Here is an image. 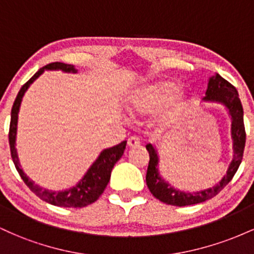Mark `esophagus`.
Returning <instances> with one entry per match:
<instances>
[{
	"mask_svg": "<svg viewBox=\"0 0 254 254\" xmlns=\"http://www.w3.org/2000/svg\"><path fill=\"white\" fill-rule=\"evenodd\" d=\"M127 145H129L130 148L139 147V145H141V139L137 136H131L130 138L127 139Z\"/></svg>",
	"mask_w": 254,
	"mask_h": 254,
	"instance_id": "esophagus-1",
	"label": "esophagus"
}]
</instances>
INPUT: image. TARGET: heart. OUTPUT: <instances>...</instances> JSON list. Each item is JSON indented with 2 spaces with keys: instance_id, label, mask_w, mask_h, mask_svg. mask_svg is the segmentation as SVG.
<instances>
[{
  "instance_id": "obj_1",
  "label": "heart",
  "mask_w": 254,
  "mask_h": 254,
  "mask_svg": "<svg viewBox=\"0 0 254 254\" xmlns=\"http://www.w3.org/2000/svg\"><path fill=\"white\" fill-rule=\"evenodd\" d=\"M179 89V84L173 81H157L141 93L135 95L130 100V110L132 112L145 113L160 106L166 100L173 97ZM185 107V100L183 97H176L171 105V109L165 116V121H174L180 116Z\"/></svg>"
}]
</instances>
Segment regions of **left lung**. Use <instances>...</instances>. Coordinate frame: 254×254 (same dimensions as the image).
I'll return each mask as SVG.
<instances>
[{
  "label": "left lung",
  "instance_id": "8db88e82",
  "mask_svg": "<svg viewBox=\"0 0 254 254\" xmlns=\"http://www.w3.org/2000/svg\"><path fill=\"white\" fill-rule=\"evenodd\" d=\"M203 100L220 103L228 109L230 117H232V138L234 155H233V160L230 162L227 174L216 186L198 192H183L174 189L160 177L159 168H157L159 157H157L155 148L150 143L145 145L148 153H149V165H148L147 176H145L148 189L154 197L166 204H170V205H192V204L205 202V200L215 197L233 179L243 161L245 143H246V131H245L244 125L243 105L239 99L237 88L228 81L224 80L222 76L216 74L209 80L208 89H206L205 97L203 98Z\"/></svg>",
  "mask_w": 254,
  "mask_h": 254
}]
</instances>
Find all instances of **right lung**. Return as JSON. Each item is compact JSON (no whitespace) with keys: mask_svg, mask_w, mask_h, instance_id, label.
Listing matches in <instances>:
<instances>
[{"mask_svg":"<svg viewBox=\"0 0 254 254\" xmlns=\"http://www.w3.org/2000/svg\"><path fill=\"white\" fill-rule=\"evenodd\" d=\"M63 70L65 72H76V69L71 64H64L60 62H54L43 66L38 70L36 74L32 76L30 80L26 82L21 89L17 93L15 101H14L13 107H11L10 113V125H9V147L11 159H13L14 165H15L16 171L19 172L20 177L24 180L26 185L30 188V190L33 192L36 196L45 202L52 204V205L63 206V208H83V206L89 205L94 203L99 197L101 196L107 184L110 182L111 172H112L113 166L116 162L121 159L123 155L125 147H127V141H123L122 143L115 147L105 149L100 153V155L95 162L90 166V168L84 174V177L80 180L74 188L68 189L65 191H50L46 189L40 188L37 184H34L32 180L24 173L19 164L17 159V153L15 149V138H16V127H17V113H19L20 104H21L22 97L25 92L27 90L30 84L33 82L36 78H38L43 74L44 70Z\"/></svg>","mask_w":254,"mask_h":254,"instance_id":"right-lung-1","label":"right lung"}]
</instances>
